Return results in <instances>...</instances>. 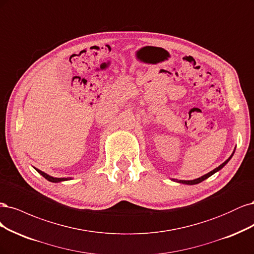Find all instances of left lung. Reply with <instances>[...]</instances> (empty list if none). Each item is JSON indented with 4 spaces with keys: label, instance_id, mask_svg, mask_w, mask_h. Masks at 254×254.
Listing matches in <instances>:
<instances>
[{
    "label": "left lung",
    "instance_id": "1",
    "mask_svg": "<svg viewBox=\"0 0 254 254\" xmlns=\"http://www.w3.org/2000/svg\"><path fill=\"white\" fill-rule=\"evenodd\" d=\"M234 153V152H233ZM233 156V154L231 155L230 157H229L224 163H222V165H220L219 167H217L216 169H214L213 171H211V172H209L208 174H206V175H203V176H201V177H199V178H196V179H193V181H178V179H173V181H175V182H177V183H181V184H186V185H196V184H199V183H201V182H203L204 179H207L208 177H210L211 175H213L214 173H216L217 171H219L220 169L222 168H224L225 166H226V163L231 159V157Z\"/></svg>",
    "mask_w": 254,
    "mask_h": 254
}]
</instances>
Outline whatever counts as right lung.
Segmentation results:
<instances>
[{
    "instance_id": "1",
    "label": "right lung",
    "mask_w": 254,
    "mask_h": 254,
    "mask_svg": "<svg viewBox=\"0 0 254 254\" xmlns=\"http://www.w3.org/2000/svg\"><path fill=\"white\" fill-rule=\"evenodd\" d=\"M36 170L38 171V173H40L45 179H47L48 182H52V183H60V182H64V181H67V179H69V178H57V177H53V176L47 175L46 173H44V172L40 171L38 169H36Z\"/></svg>"
}]
</instances>
